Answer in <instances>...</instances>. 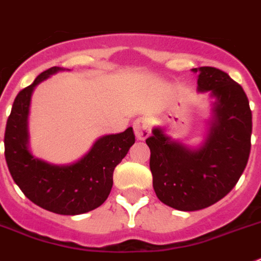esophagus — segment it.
Instances as JSON below:
<instances>
[{"label":"esophagus","instance_id":"34e87169","mask_svg":"<svg viewBox=\"0 0 261 261\" xmlns=\"http://www.w3.org/2000/svg\"><path fill=\"white\" fill-rule=\"evenodd\" d=\"M133 130H135L136 139L139 140V141L145 140L149 136V122H148V120H145V118H137L133 122Z\"/></svg>","mask_w":261,"mask_h":261}]
</instances>
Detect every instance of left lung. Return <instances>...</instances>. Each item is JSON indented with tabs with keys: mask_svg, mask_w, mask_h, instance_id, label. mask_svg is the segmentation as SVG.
I'll use <instances>...</instances> for the list:
<instances>
[{
	"mask_svg": "<svg viewBox=\"0 0 261 261\" xmlns=\"http://www.w3.org/2000/svg\"><path fill=\"white\" fill-rule=\"evenodd\" d=\"M197 92L212 98L206 132L197 145L154 126L145 140L150 149L153 189L161 203L177 211L204 210L231 192L251 152L252 112L247 94L220 69L201 66Z\"/></svg>",
	"mask_w": 261,
	"mask_h": 261,
	"instance_id": "8db88e82",
	"label": "left lung"
}]
</instances>
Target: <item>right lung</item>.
<instances>
[{"mask_svg": "<svg viewBox=\"0 0 261 261\" xmlns=\"http://www.w3.org/2000/svg\"><path fill=\"white\" fill-rule=\"evenodd\" d=\"M65 69L45 70L17 94L6 122L5 159L13 180L30 201L58 215H81L96 210L108 199L113 171L135 144L133 129L98 137L74 163L53 164L30 149L29 111L38 84Z\"/></svg>", "mask_w": 261, "mask_h": 261, "instance_id": "right-lung-1", "label": "right lung"}]
</instances>
